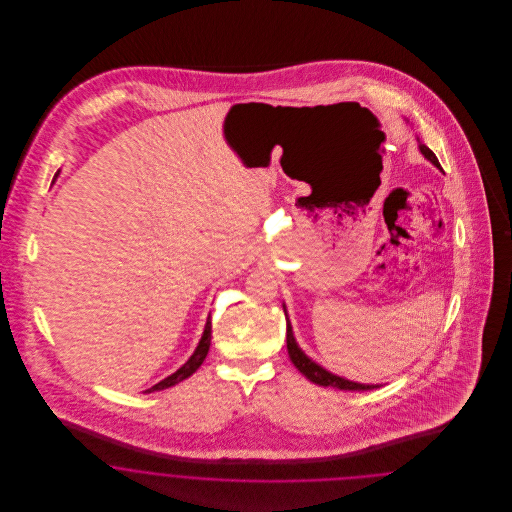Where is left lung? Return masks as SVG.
<instances>
[{
  "label": "left lung",
  "instance_id": "8db88e82",
  "mask_svg": "<svg viewBox=\"0 0 512 512\" xmlns=\"http://www.w3.org/2000/svg\"><path fill=\"white\" fill-rule=\"evenodd\" d=\"M420 151H422V155H424L426 159H430L436 167H439L438 157L434 155V151H432L430 147L420 144ZM286 341H288V353H290V359H292L293 365H295V368H297V370H299L307 380H311L313 384L324 386V388H328V386H330V388L349 391H366L378 388V386H366V384L349 382V380H345V378H340V376H336V374H332V372L324 370V368H322V366H318L317 363H313V361H311V359H309V357H307V355L297 347L295 338H293L292 324H290V320H288Z\"/></svg>",
  "mask_w": 512,
  "mask_h": 512
}]
</instances>
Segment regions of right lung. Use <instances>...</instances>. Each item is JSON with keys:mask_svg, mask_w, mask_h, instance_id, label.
<instances>
[{"mask_svg": "<svg viewBox=\"0 0 512 512\" xmlns=\"http://www.w3.org/2000/svg\"><path fill=\"white\" fill-rule=\"evenodd\" d=\"M209 345H211V317L207 318L205 332H203V336H201V341H199V345H197L194 355L188 359V363L182 366V368H178V370H176L174 374H171L169 378L161 380L159 384H155L153 388H149V390L146 391L151 393V391L167 390V388H171L174 384H178V382L186 380L188 376H192L195 370L201 366V363L205 361V357H207V353H209Z\"/></svg>", "mask_w": 512, "mask_h": 512, "instance_id": "obj_1", "label": "right lung"}]
</instances>
